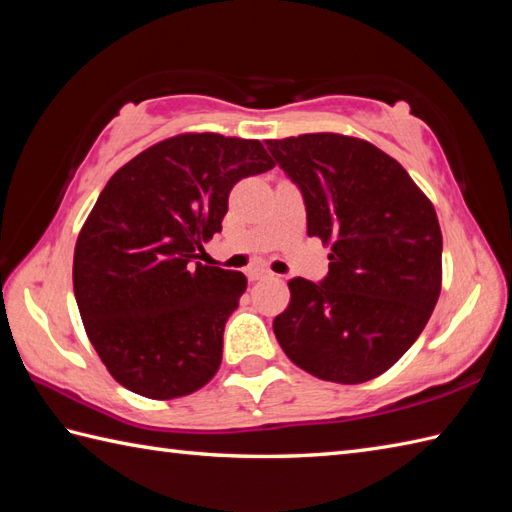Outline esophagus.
Listing matches in <instances>:
<instances>
[{
	"label": "esophagus",
	"mask_w": 512,
	"mask_h": 512,
	"mask_svg": "<svg viewBox=\"0 0 512 512\" xmlns=\"http://www.w3.org/2000/svg\"><path fill=\"white\" fill-rule=\"evenodd\" d=\"M268 277H273V273H270V270H266V268L248 270V281H259V279H268Z\"/></svg>",
	"instance_id": "obj_1"
}]
</instances>
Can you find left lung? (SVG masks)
<instances>
[{
  "label": "left lung",
  "instance_id": "obj_1",
  "mask_svg": "<svg viewBox=\"0 0 512 512\" xmlns=\"http://www.w3.org/2000/svg\"><path fill=\"white\" fill-rule=\"evenodd\" d=\"M266 147L303 195L308 235L332 250L321 284L288 281L290 303L273 321L281 350L330 383L372 380L416 343L438 303L436 209L367 140L301 134Z\"/></svg>",
  "mask_w": 512,
  "mask_h": 512
}]
</instances>
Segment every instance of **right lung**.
<instances>
[{
  "instance_id": "1",
  "label": "right lung",
  "mask_w": 512,
  "mask_h": 512,
  "mask_svg": "<svg viewBox=\"0 0 512 512\" xmlns=\"http://www.w3.org/2000/svg\"><path fill=\"white\" fill-rule=\"evenodd\" d=\"M275 167L259 140L180 134L105 184L74 248V297L116 383L145 398L189 396L222 363L224 325L246 277L202 266L233 184Z\"/></svg>"
}]
</instances>
